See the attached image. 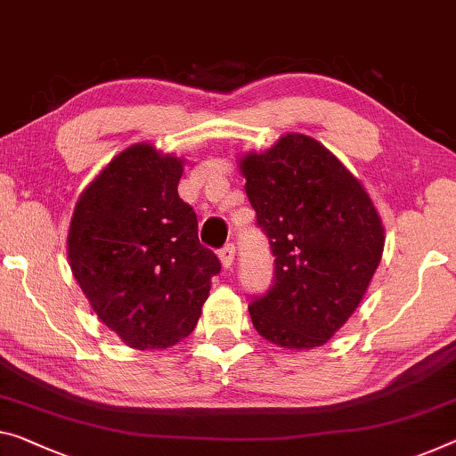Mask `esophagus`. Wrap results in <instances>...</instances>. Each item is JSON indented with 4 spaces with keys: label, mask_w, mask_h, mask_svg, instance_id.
Segmentation results:
<instances>
[{
    "label": "esophagus",
    "mask_w": 456,
    "mask_h": 456,
    "mask_svg": "<svg viewBox=\"0 0 456 456\" xmlns=\"http://www.w3.org/2000/svg\"><path fill=\"white\" fill-rule=\"evenodd\" d=\"M218 255H220V261H222L224 267L230 269V267H232V263H234V255H236L234 244H232V242L224 244V247L218 250Z\"/></svg>",
    "instance_id": "obj_1"
}]
</instances>
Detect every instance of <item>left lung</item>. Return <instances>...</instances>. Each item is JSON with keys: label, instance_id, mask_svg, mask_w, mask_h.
<instances>
[{"label": "left lung", "instance_id": "1", "mask_svg": "<svg viewBox=\"0 0 456 456\" xmlns=\"http://www.w3.org/2000/svg\"><path fill=\"white\" fill-rule=\"evenodd\" d=\"M242 175L275 256L273 285L250 297L252 324L283 348L324 345L379 267V216L359 181L310 136L287 134L263 155H248Z\"/></svg>", "mask_w": 456, "mask_h": 456}]
</instances>
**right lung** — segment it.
Returning <instances> with one entry per match:
<instances>
[{
	"instance_id": "1",
	"label": "right lung",
	"mask_w": 456,
	"mask_h": 456,
	"mask_svg": "<svg viewBox=\"0 0 456 456\" xmlns=\"http://www.w3.org/2000/svg\"><path fill=\"white\" fill-rule=\"evenodd\" d=\"M183 165L149 144L118 155L77 201L69 263L97 316L126 345L167 348L191 334L222 265L179 198Z\"/></svg>"
}]
</instances>
